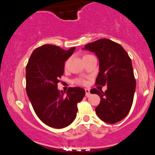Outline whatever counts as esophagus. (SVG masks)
<instances>
[{
	"mask_svg": "<svg viewBox=\"0 0 155 155\" xmlns=\"http://www.w3.org/2000/svg\"><path fill=\"white\" fill-rule=\"evenodd\" d=\"M85 92H86V95L87 97H89L90 95V89H85Z\"/></svg>",
	"mask_w": 155,
	"mask_h": 155,
	"instance_id": "1",
	"label": "esophagus"
}]
</instances>
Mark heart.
<instances>
[{
  "instance_id": "b5f03b06",
  "label": "heart",
  "mask_w": 155,
  "mask_h": 155,
  "mask_svg": "<svg viewBox=\"0 0 155 155\" xmlns=\"http://www.w3.org/2000/svg\"><path fill=\"white\" fill-rule=\"evenodd\" d=\"M74 82L77 84H80V85H85L87 84L86 80L81 79V78H79V79H76L74 80Z\"/></svg>"
}]
</instances>
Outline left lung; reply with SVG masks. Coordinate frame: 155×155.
<instances>
[{
	"instance_id": "1",
	"label": "left lung",
	"mask_w": 155,
	"mask_h": 155,
	"mask_svg": "<svg viewBox=\"0 0 155 155\" xmlns=\"http://www.w3.org/2000/svg\"><path fill=\"white\" fill-rule=\"evenodd\" d=\"M84 49L95 52L99 59L100 71L95 84L107 86L105 92L95 88L90 90V93L101 97L96 114L107 123L120 122L128 114L136 90L130 58L120 44L106 38L87 44Z\"/></svg>"
}]
</instances>
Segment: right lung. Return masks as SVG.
<instances>
[{"label":"right lung","mask_w":155,"mask_h":155,"mask_svg":"<svg viewBox=\"0 0 155 155\" xmlns=\"http://www.w3.org/2000/svg\"><path fill=\"white\" fill-rule=\"evenodd\" d=\"M75 49L66 51L45 44L34 49L26 65L27 94L37 117L51 127L63 128L71 124L77 104L85 95L80 87H69L66 94L58 90L65 61Z\"/></svg>","instance_id":"add662e5"}]
</instances>
